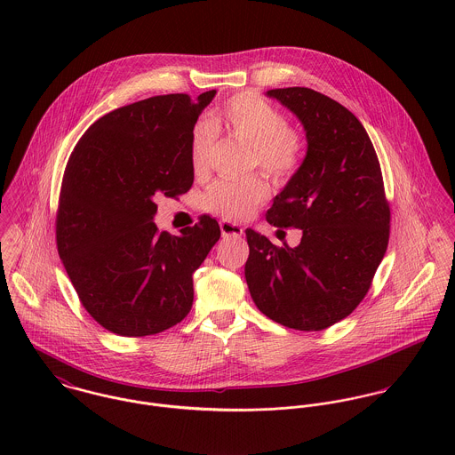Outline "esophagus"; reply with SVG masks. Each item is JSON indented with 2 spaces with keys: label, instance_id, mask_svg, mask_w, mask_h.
Returning a JSON list of instances; mask_svg holds the SVG:
<instances>
[{
  "label": "esophagus",
  "instance_id": "esophagus-1",
  "mask_svg": "<svg viewBox=\"0 0 455 455\" xmlns=\"http://www.w3.org/2000/svg\"><path fill=\"white\" fill-rule=\"evenodd\" d=\"M220 231H222V236L224 238H229V236H242L243 235V228L235 224V222H229V220H220Z\"/></svg>",
  "mask_w": 455,
  "mask_h": 455
}]
</instances>
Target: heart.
Wrapping results in <instances>:
<instances>
[{
	"label": "heart",
	"instance_id": "obj_1",
	"mask_svg": "<svg viewBox=\"0 0 455 455\" xmlns=\"http://www.w3.org/2000/svg\"><path fill=\"white\" fill-rule=\"evenodd\" d=\"M215 123L252 147V163L275 180H289L301 168L307 156L305 136L287 124V117L254 92H240L226 101ZM213 131L197 124L189 140V161L195 175L210 164ZM269 195L267 182L259 177L219 179L201 197L204 210L228 219L249 215Z\"/></svg>",
	"mask_w": 455,
	"mask_h": 455
}]
</instances>
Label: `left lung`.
Returning a JSON list of instances; mask_svg holds the SVG:
<instances>
[{"mask_svg": "<svg viewBox=\"0 0 455 455\" xmlns=\"http://www.w3.org/2000/svg\"><path fill=\"white\" fill-rule=\"evenodd\" d=\"M307 131V157L273 199L266 220L298 228V247L247 229L245 278L260 312L278 324L323 331L368 294L387 251L389 201L375 147L357 117L308 87L267 91Z\"/></svg>", "mask_w": 455, "mask_h": 455, "instance_id": "left-lung-1", "label": "left lung"}]
</instances>
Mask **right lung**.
Segmentation results:
<instances>
[{
  "label": "right lung",
  "mask_w": 455,
  "mask_h": 455,
  "mask_svg": "<svg viewBox=\"0 0 455 455\" xmlns=\"http://www.w3.org/2000/svg\"><path fill=\"white\" fill-rule=\"evenodd\" d=\"M164 94L98 119L66 164L56 243L82 307L130 338L179 324L193 308V275L220 238L210 215L180 236L152 222L159 196L186 195L195 172L189 140L213 100Z\"/></svg>",
  "instance_id": "obj_1"
}]
</instances>
